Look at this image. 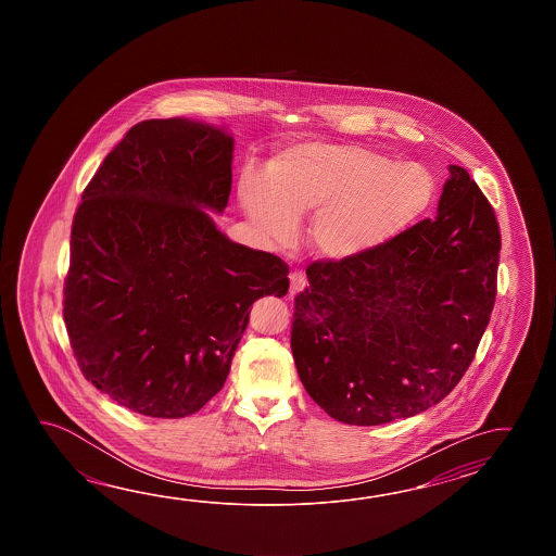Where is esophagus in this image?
Here are the masks:
<instances>
[{
	"instance_id": "34e87169",
	"label": "esophagus",
	"mask_w": 556,
	"mask_h": 556,
	"mask_svg": "<svg viewBox=\"0 0 556 556\" xmlns=\"http://www.w3.org/2000/svg\"><path fill=\"white\" fill-rule=\"evenodd\" d=\"M304 286H306V276L300 273V270H294V273L290 274V294H298L300 290H304Z\"/></svg>"
}]
</instances>
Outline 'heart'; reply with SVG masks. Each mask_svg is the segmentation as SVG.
<instances>
[{"instance_id": "obj_1", "label": "heart", "mask_w": 556, "mask_h": 556, "mask_svg": "<svg viewBox=\"0 0 556 556\" xmlns=\"http://www.w3.org/2000/svg\"><path fill=\"white\" fill-rule=\"evenodd\" d=\"M435 182L424 166L393 163L357 144L304 142L274 159L270 178H242L240 199L264 237L290 240L316 214L312 242L343 261L378 249L426 213Z\"/></svg>"}]
</instances>
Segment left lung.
<instances>
[{
	"label": "left lung",
	"instance_id": "left-lung-1",
	"mask_svg": "<svg viewBox=\"0 0 556 556\" xmlns=\"http://www.w3.org/2000/svg\"><path fill=\"white\" fill-rule=\"evenodd\" d=\"M501 232L462 166L438 216L378 249L316 261L295 294L290 345L309 397L348 426H381L447 397L495 306Z\"/></svg>",
	"mask_w": 556,
	"mask_h": 556
}]
</instances>
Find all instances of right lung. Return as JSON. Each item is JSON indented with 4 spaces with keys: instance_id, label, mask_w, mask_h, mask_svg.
Segmentation results:
<instances>
[{
    "instance_id": "obj_1",
    "label": "right lung",
    "mask_w": 556,
    "mask_h": 556,
    "mask_svg": "<svg viewBox=\"0 0 556 556\" xmlns=\"http://www.w3.org/2000/svg\"><path fill=\"white\" fill-rule=\"evenodd\" d=\"M232 137L187 118L130 127L81 194L63 319L85 379L135 414L178 419L223 390L262 295L288 264L230 242Z\"/></svg>"
}]
</instances>
